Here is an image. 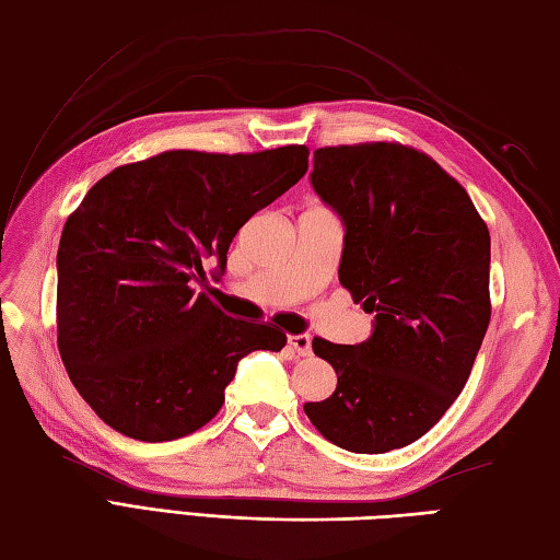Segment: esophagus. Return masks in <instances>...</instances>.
I'll return each mask as SVG.
<instances>
[{
  "instance_id": "obj_1",
  "label": "esophagus",
  "mask_w": 560,
  "mask_h": 560,
  "mask_svg": "<svg viewBox=\"0 0 560 560\" xmlns=\"http://www.w3.org/2000/svg\"><path fill=\"white\" fill-rule=\"evenodd\" d=\"M289 347L299 355H311L313 353L311 337H307V335H289Z\"/></svg>"
}]
</instances>
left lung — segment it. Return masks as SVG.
I'll return each mask as SVG.
<instances>
[{
  "label": "left lung",
  "instance_id": "8db88e82",
  "mask_svg": "<svg viewBox=\"0 0 560 560\" xmlns=\"http://www.w3.org/2000/svg\"><path fill=\"white\" fill-rule=\"evenodd\" d=\"M311 183L343 223L341 287L375 319L353 347L313 339L337 389L303 409L329 443L383 455L467 385L491 319V235L455 177L409 147L317 149Z\"/></svg>",
  "mask_w": 560,
  "mask_h": 560
}]
</instances>
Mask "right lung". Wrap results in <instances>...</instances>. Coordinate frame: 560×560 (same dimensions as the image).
Instances as JSON below:
<instances>
[{"instance_id": "right-lung-1", "label": "right lung", "mask_w": 560, "mask_h": 560, "mask_svg": "<svg viewBox=\"0 0 560 560\" xmlns=\"http://www.w3.org/2000/svg\"><path fill=\"white\" fill-rule=\"evenodd\" d=\"M305 147L165 151L93 185L57 249V347L69 380L127 438L163 443L219 413L237 363L287 335L221 313L192 281L307 171Z\"/></svg>"}]
</instances>
